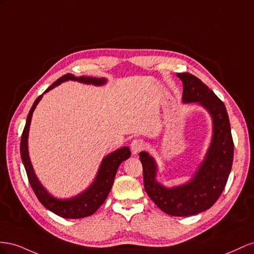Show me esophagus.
I'll list each match as a JSON object with an SVG mask.
<instances>
[{
    "label": "esophagus",
    "instance_id": "esophagus-1",
    "mask_svg": "<svg viewBox=\"0 0 254 254\" xmlns=\"http://www.w3.org/2000/svg\"><path fill=\"white\" fill-rule=\"evenodd\" d=\"M144 148V143L141 139H133L132 142H131V150L133 152V154H137L139 153L140 151H142Z\"/></svg>",
    "mask_w": 254,
    "mask_h": 254
}]
</instances>
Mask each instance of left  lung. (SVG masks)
Masks as SVG:
<instances>
[{"label": "left lung", "mask_w": 254, "mask_h": 254, "mask_svg": "<svg viewBox=\"0 0 254 254\" xmlns=\"http://www.w3.org/2000/svg\"><path fill=\"white\" fill-rule=\"evenodd\" d=\"M183 82V101L198 102L211 114L214 136L204 162L186 185L165 188L155 181L156 165L147 152H140L143 186L150 199L166 214L190 216L205 211L215 204L226 187L232 168L234 143L229 116L222 101L201 79L188 72L178 73Z\"/></svg>", "instance_id": "left-lung-1"}]
</instances>
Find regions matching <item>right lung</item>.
I'll return each instance as SVG.
<instances>
[{
    "label": "right lung",
    "instance_id": "1",
    "mask_svg": "<svg viewBox=\"0 0 254 254\" xmlns=\"http://www.w3.org/2000/svg\"><path fill=\"white\" fill-rule=\"evenodd\" d=\"M68 79H73V81H78L85 84H93V85H102L105 83V78H99V77H90V76H81L75 77L70 73L63 75L51 85L49 88L45 91H49L55 86L60 85L61 83L68 81ZM42 95L39 96L35 100V102L31 108L30 113L27 115L26 123L24 129L21 136V142H20V153L21 158L24 165V168L27 175L28 182H30L33 190L38 198L40 203L46 208L50 209L51 212L59 215L63 218H70V219H77V218H84V217L90 216L95 213L97 209L104 203V201L107 198V194L110 193L112 186L114 184L115 176L117 173L119 165L131 156V151L128 147H123L118 149L117 151L113 152V153L108 154L104 159L102 164L100 166V169L98 172V176L95 180V182L85 190L83 193L78 194L77 197L72 198L69 200H59L53 198L50 195L48 191L42 187L38 179L36 178L35 172L33 170L32 164L30 161V156H28L27 151V136H28V128H30L32 115L35 110L36 105L38 104Z\"/></svg>",
    "mask_w": 254,
    "mask_h": 254
}]
</instances>
